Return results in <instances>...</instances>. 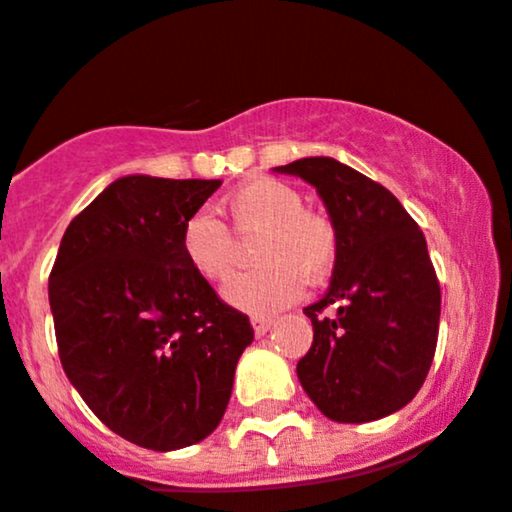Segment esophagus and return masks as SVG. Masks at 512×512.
Here are the masks:
<instances>
[{"instance_id":"34e87169","label":"esophagus","mask_w":512,"mask_h":512,"mask_svg":"<svg viewBox=\"0 0 512 512\" xmlns=\"http://www.w3.org/2000/svg\"><path fill=\"white\" fill-rule=\"evenodd\" d=\"M251 324H254L256 336H263V333H266L268 329H271V326L275 324V321H273L271 317H254V319H251Z\"/></svg>"}]
</instances>
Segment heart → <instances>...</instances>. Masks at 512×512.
Masks as SVG:
<instances>
[{
	"label": "heart",
	"mask_w": 512,
	"mask_h": 512,
	"mask_svg": "<svg viewBox=\"0 0 512 512\" xmlns=\"http://www.w3.org/2000/svg\"><path fill=\"white\" fill-rule=\"evenodd\" d=\"M234 237H256V271L225 287V300L249 314H271L300 297L304 280L321 283L336 263V229L304 208L297 188L278 179L241 183L220 203ZM181 254L195 275L222 283L234 271V239L210 212H195L181 227Z\"/></svg>",
	"instance_id": "obj_1"
}]
</instances>
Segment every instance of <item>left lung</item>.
<instances>
[{"instance_id": "left-lung-1", "label": "left lung", "mask_w": 512, "mask_h": 512, "mask_svg": "<svg viewBox=\"0 0 512 512\" xmlns=\"http://www.w3.org/2000/svg\"><path fill=\"white\" fill-rule=\"evenodd\" d=\"M317 188L336 229L331 285L304 307L314 341L297 363L309 399L338 423L404 409L438 343L440 283L426 237L387 188L331 157L275 166Z\"/></svg>"}]
</instances>
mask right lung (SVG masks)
<instances>
[{
  "label": "right lung",
  "mask_w": 512,
  "mask_h": 512,
  "mask_svg": "<svg viewBox=\"0 0 512 512\" xmlns=\"http://www.w3.org/2000/svg\"><path fill=\"white\" fill-rule=\"evenodd\" d=\"M222 181L123 176L67 227L48 297L67 380L120 438L169 452L220 426L249 317L181 254V227Z\"/></svg>",
  "instance_id": "obj_1"
}]
</instances>
